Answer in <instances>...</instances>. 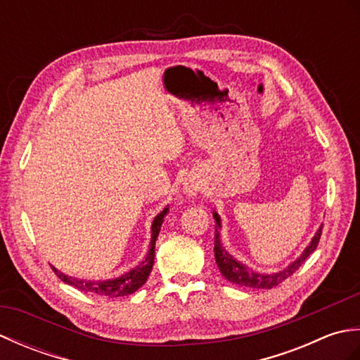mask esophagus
<instances>
[{
  "label": "esophagus",
  "instance_id": "1",
  "mask_svg": "<svg viewBox=\"0 0 360 360\" xmlns=\"http://www.w3.org/2000/svg\"><path fill=\"white\" fill-rule=\"evenodd\" d=\"M200 182L198 181H193V179H188L184 182V192L188 195V196H195L198 192H200Z\"/></svg>",
  "mask_w": 360,
  "mask_h": 360
}]
</instances>
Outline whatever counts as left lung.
<instances>
[{
  "mask_svg": "<svg viewBox=\"0 0 360 360\" xmlns=\"http://www.w3.org/2000/svg\"><path fill=\"white\" fill-rule=\"evenodd\" d=\"M212 215L217 223L215 224V248H213V252H215V262L219 267V272L223 274V277L226 280L233 283V285L254 288V289H272L277 285H280L281 281H285L288 277H290V275H292L298 267L303 264L304 259H307L312 252L316 250L320 235H322V227H323L320 226L317 229V232L314 233V236H312V240L308 246L304 248L302 255L297 257L294 262H290L286 267H283V269L278 272L259 274L257 271H252L249 266L236 262V259L223 248V244H221V240H219L221 217L218 215L217 210H213Z\"/></svg>",
  "mask_w": 360,
  "mask_h": 360,
  "instance_id": "obj_1",
  "label": "left lung"
}]
</instances>
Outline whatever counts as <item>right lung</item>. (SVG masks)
Here are the masks:
<instances>
[{
    "mask_svg": "<svg viewBox=\"0 0 360 360\" xmlns=\"http://www.w3.org/2000/svg\"><path fill=\"white\" fill-rule=\"evenodd\" d=\"M168 213V205L167 207L158 213L151 223V238H150V249L147 252V255L142 259V262L133 267L131 271L125 272L124 275L116 278H108V280H85V278H75L71 277L62 271H58L56 266H51L52 271L57 274V277L71 285L74 288H77L80 290H85V292L91 294H97L101 297H110V298H116V297H124L136 292L137 289L145 285L148 275L153 269V264H155V244L158 240V235L160 232V226L164 223V218Z\"/></svg>",
    "mask_w": 360,
    "mask_h": 360,
    "instance_id": "right-lung-1",
    "label": "right lung"
}]
</instances>
